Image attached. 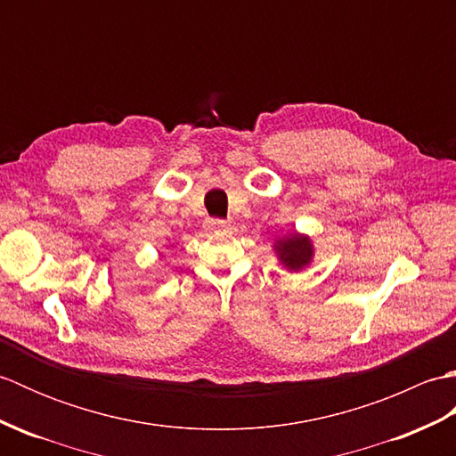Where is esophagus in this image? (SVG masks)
Here are the masks:
<instances>
[{
	"label": "esophagus",
	"mask_w": 456,
	"mask_h": 456,
	"mask_svg": "<svg viewBox=\"0 0 456 456\" xmlns=\"http://www.w3.org/2000/svg\"><path fill=\"white\" fill-rule=\"evenodd\" d=\"M208 225L213 229H225L227 227V221L225 219H209Z\"/></svg>",
	"instance_id": "1"
}]
</instances>
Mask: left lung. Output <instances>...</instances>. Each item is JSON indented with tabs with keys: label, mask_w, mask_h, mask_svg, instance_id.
<instances>
[{
	"label": "left lung",
	"mask_w": 456,
	"mask_h": 456,
	"mask_svg": "<svg viewBox=\"0 0 456 456\" xmlns=\"http://www.w3.org/2000/svg\"><path fill=\"white\" fill-rule=\"evenodd\" d=\"M276 253L280 256V263H282L288 270H302L305 265L312 263L314 256V247L312 240L302 235L292 233L289 237L280 239L278 243L274 245Z\"/></svg>",
	"instance_id": "1"
}]
</instances>
